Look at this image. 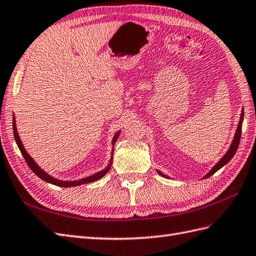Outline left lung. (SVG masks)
Wrapping results in <instances>:
<instances>
[{
	"label": "left lung",
	"mask_w": 256,
	"mask_h": 256,
	"mask_svg": "<svg viewBox=\"0 0 256 256\" xmlns=\"http://www.w3.org/2000/svg\"><path fill=\"white\" fill-rule=\"evenodd\" d=\"M242 121H244V111H242V114H241L240 121H239V124H238L237 130H236V135H234V140H232V144L230 148L228 149L227 154H226L224 156H222V158L220 160V162L216 163V166L211 170V171H210V172L204 176V178H210V176H211V175H213L215 172H218L220 168H222L225 164H227V163H228L229 161H230L232 156H234L236 152H237V149H238V147H239V144H240L241 130H242ZM158 173H159L160 175H162V176H164V178H168L166 175L162 174L160 171H158Z\"/></svg>",
	"instance_id": "left-lung-1"
}]
</instances>
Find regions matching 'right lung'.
Segmentation results:
<instances>
[{"label": "right lung", "instance_id": "obj_1", "mask_svg": "<svg viewBox=\"0 0 256 256\" xmlns=\"http://www.w3.org/2000/svg\"><path fill=\"white\" fill-rule=\"evenodd\" d=\"M12 130H14V137H15V140H16L18 148H19V150H20V152H22V154L24 156V158L26 162H27V164L29 166V168H30L32 170V171H34V173H36V175L38 176V178H40L41 180H45V182H50V184H53V185L60 186V187H74V186L83 185V184H88V182H95V180H100V178H102V176L106 175V173L109 171L110 168H111V164H112V156H111L109 164H108V166H107L106 168H104L102 171H100V172L94 174V175L88 176V178H85L78 180H74V182H62V180H55V178H52V176H50L48 174L45 173V172L43 171V170H41L40 168H38V166H36V163L34 161V159H32L31 156L28 154V152H26V149L24 148L22 142L20 138H19V135H18V133H17L15 120L12 121ZM119 135H120V132H118V133L114 135V140H112V145H114V142H116V140H118V137H119ZM112 154H114V149H112Z\"/></svg>", "mask_w": 256, "mask_h": 256}]
</instances>
